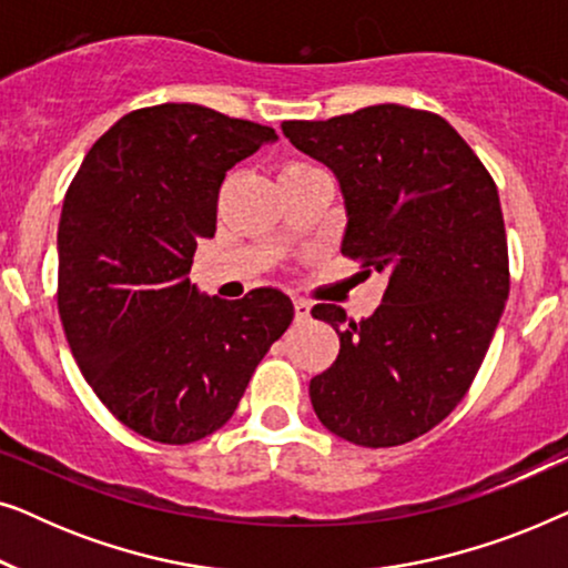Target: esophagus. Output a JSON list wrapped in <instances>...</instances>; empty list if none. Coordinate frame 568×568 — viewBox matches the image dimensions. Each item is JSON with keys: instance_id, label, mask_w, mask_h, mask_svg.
<instances>
[{"instance_id": "obj_1", "label": "esophagus", "mask_w": 568, "mask_h": 568, "mask_svg": "<svg viewBox=\"0 0 568 568\" xmlns=\"http://www.w3.org/2000/svg\"><path fill=\"white\" fill-rule=\"evenodd\" d=\"M294 317H297V321H307V317H310V302L307 300H294Z\"/></svg>"}]
</instances>
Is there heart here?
Returning a JSON list of instances; mask_svg holds the SVG:
<instances>
[{
  "mask_svg": "<svg viewBox=\"0 0 568 568\" xmlns=\"http://www.w3.org/2000/svg\"><path fill=\"white\" fill-rule=\"evenodd\" d=\"M305 168H310V165H305V162H290V165L282 170V173H292V170H305Z\"/></svg>",
  "mask_w": 568,
  "mask_h": 568,
  "instance_id": "heart-1",
  "label": "heart"
}]
</instances>
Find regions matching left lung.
I'll return each instance as SVG.
<instances>
[{"label":"left lung","instance_id":"left-lung-1","mask_svg":"<svg viewBox=\"0 0 568 568\" xmlns=\"http://www.w3.org/2000/svg\"><path fill=\"white\" fill-rule=\"evenodd\" d=\"M284 136L333 170L346 206L341 253L387 276L369 317L338 305L313 317L341 338L310 379L325 429L395 447L449 416L476 377L509 297L494 178L437 113L383 103L328 121H284Z\"/></svg>","mask_w":568,"mask_h":568}]
</instances>
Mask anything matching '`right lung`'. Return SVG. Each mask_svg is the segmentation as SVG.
Here are the masks:
<instances>
[{
  "instance_id": "add662e5",
  "label": "right lung",
  "mask_w": 568,
  "mask_h": 568,
  "mask_svg": "<svg viewBox=\"0 0 568 568\" xmlns=\"http://www.w3.org/2000/svg\"><path fill=\"white\" fill-rule=\"evenodd\" d=\"M276 131L193 103L139 108L92 144L59 222V315L103 406L146 439L189 445L235 414L294 305L261 286L206 297L189 271L214 237L230 168Z\"/></svg>"
}]
</instances>
